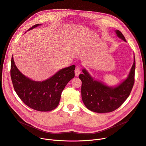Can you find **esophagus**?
<instances>
[{"instance_id":"obj_1","label":"esophagus","mask_w":146,"mask_h":146,"mask_svg":"<svg viewBox=\"0 0 146 146\" xmlns=\"http://www.w3.org/2000/svg\"><path fill=\"white\" fill-rule=\"evenodd\" d=\"M80 72H81V70H80V68L77 67L76 69H75V70H74L75 76H78L80 74Z\"/></svg>"}]
</instances>
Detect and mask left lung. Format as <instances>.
I'll list each match as a JSON object with an SVG mask.
<instances>
[{"label": "left lung", "mask_w": 146, "mask_h": 146, "mask_svg": "<svg viewBox=\"0 0 146 146\" xmlns=\"http://www.w3.org/2000/svg\"><path fill=\"white\" fill-rule=\"evenodd\" d=\"M117 36L126 42L123 35L115 31ZM135 68V57L127 78L119 85L108 86L101 82L94 80L85 69L79 77L82 80V98L89 110L99 113L111 112L125 102L129 96L134 83Z\"/></svg>", "instance_id": "obj_1"}]
</instances>
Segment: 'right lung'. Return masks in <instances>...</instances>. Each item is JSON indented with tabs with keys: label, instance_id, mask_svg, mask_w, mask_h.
I'll return each instance as SVG.
<instances>
[{
	"label": "right lung",
	"instance_id": "right-lung-1",
	"mask_svg": "<svg viewBox=\"0 0 146 146\" xmlns=\"http://www.w3.org/2000/svg\"><path fill=\"white\" fill-rule=\"evenodd\" d=\"M41 24H37L28 31ZM75 66L58 71L48 79L36 82L23 75L15 65L12 57L11 76L14 89L21 100L29 108L40 111L56 109L59 103L61 94L66 84L74 77Z\"/></svg>",
	"mask_w": 146,
	"mask_h": 146
}]
</instances>
